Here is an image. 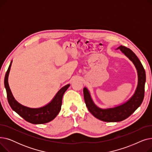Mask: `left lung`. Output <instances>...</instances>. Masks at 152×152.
Instances as JSON below:
<instances>
[{"label":"left lung","mask_w":152,"mask_h":152,"mask_svg":"<svg viewBox=\"0 0 152 152\" xmlns=\"http://www.w3.org/2000/svg\"><path fill=\"white\" fill-rule=\"evenodd\" d=\"M116 49L120 50L133 63L137 69L138 83L137 88L132 96L128 100L118 106L101 108L95 104L87 87H85L83 89L86 105L91 113L100 120L105 122H119L124 120L140 106L144 97L146 75L141 62L135 54L128 48L120 45Z\"/></svg>","instance_id":"left-lung-1"}]
</instances>
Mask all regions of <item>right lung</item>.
Instances as JSON below:
<instances>
[{
    "mask_svg": "<svg viewBox=\"0 0 152 152\" xmlns=\"http://www.w3.org/2000/svg\"><path fill=\"white\" fill-rule=\"evenodd\" d=\"M12 63V61L5 74L4 85L7 91L8 102L12 110L24 119H25L26 121L32 124H44L52 121L60 112L63 94L68 89L70 84H68L61 88L56 94L51 102L44 107L34 108L24 106L15 100L10 89L9 82H8Z\"/></svg>",
    "mask_w": 152,
    "mask_h": 152,
    "instance_id": "add662e5",
    "label": "right lung"
}]
</instances>
